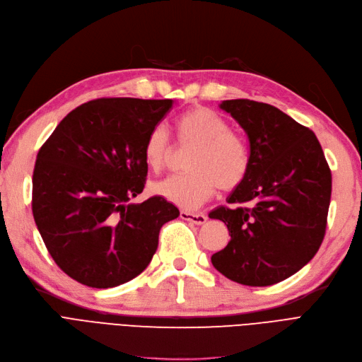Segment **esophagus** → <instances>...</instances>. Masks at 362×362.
<instances>
[{
	"mask_svg": "<svg viewBox=\"0 0 362 362\" xmlns=\"http://www.w3.org/2000/svg\"><path fill=\"white\" fill-rule=\"evenodd\" d=\"M180 217L185 221L193 223V224H205L206 223V216H204V214H192V213H187V211H181Z\"/></svg>",
	"mask_w": 362,
	"mask_h": 362,
	"instance_id": "1",
	"label": "esophagus"
}]
</instances>
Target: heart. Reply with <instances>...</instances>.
I'll use <instances>...</instances> for the list:
<instances>
[{
	"label": "heart",
	"mask_w": 362,
	"mask_h": 362,
	"mask_svg": "<svg viewBox=\"0 0 362 362\" xmlns=\"http://www.w3.org/2000/svg\"><path fill=\"white\" fill-rule=\"evenodd\" d=\"M177 129L184 142L197 146L187 175H172L151 185V192L182 209H196L214 194L216 187L230 190L240 185L250 168L247 144L230 132L228 121L206 107L182 114ZM169 136L163 126L148 133L144 144L145 165L158 172L169 157Z\"/></svg>",
	"instance_id": "heart-1"
}]
</instances>
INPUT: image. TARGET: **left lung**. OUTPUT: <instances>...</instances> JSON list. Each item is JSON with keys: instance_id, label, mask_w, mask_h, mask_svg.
I'll list each match as a JSON object with an SVG mask.
<instances>
[{"instance_id": "8db88e82", "label": "left lung", "mask_w": 362, "mask_h": 362, "mask_svg": "<svg viewBox=\"0 0 362 362\" xmlns=\"http://www.w3.org/2000/svg\"><path fill=\"white\" fill-rule=\"evenodd\" d=\"M245 132L250 168L209 218L228 226L230 241L211 256L224 277L245 286H271L293 276L322 244L331 201V170L310 129L280 109L247 98L223 100Z\"/></svg>"}]
</instances>
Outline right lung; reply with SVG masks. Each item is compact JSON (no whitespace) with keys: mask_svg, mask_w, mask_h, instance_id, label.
Here are the masks:
<instances>
[{"mask_svg":"<svg viewBox=\"0 0 362 362\" xmlns=\"http://www.w3.org/2000/svg\"><path fill=\"white\" fill-rule=\"evenodd\" d=\"M173 100L98 98L73 109L37 154L33 216L69 277L115 288L149 265L165 223L180 209L144 190V144Z\"/></svg>","mask_w":362,"mask_h":362,"instance_id":"obj_1","label":"right lung"}]
</instances>
